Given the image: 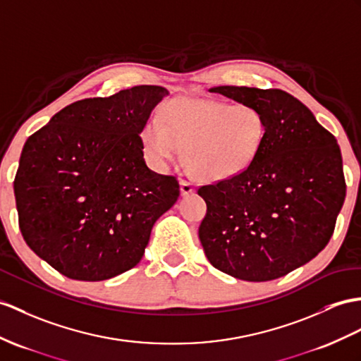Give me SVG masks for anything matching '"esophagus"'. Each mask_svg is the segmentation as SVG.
Returning <instances> with one entry per match:
<instances>
[{
    "mask_svg": "<svg viewBox=\"0 0 361 361\" xmlns=\"http://www.w3.org/2000/svg\"><path fill=\"white\" fill-rule=\"evenodd\" d=\"M180 192L182 196H188V195H192L195 192V183L190 182V180H185V179H180Z\"/></svg>",
    "mask_w": 361,
    "mask_h": 361,
    "instance_id": "esophagus-1",
    "label": "esophagus"
}]
</instances>
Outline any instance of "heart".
Returning <instances> with one entry per match:
<instances>
[{
  "mask_svg": "<svg viewBox=\"0 0 361 361\" xmlns=\"http://www.w3.org/2000/svg\"><path fill=\"white\" fill-rule=\"evenodd\" d=\"M267 136V121L252 104H228L207 98H176L162 118L148 119L140 144L154 169L179 159L200 178L224 180L240 174L256 159Z\"/></svg>",
  "mask_w": 361,
  "mask_h": 361,
  "instance_id": "1",
  "label": "heart"
}]
</instances>
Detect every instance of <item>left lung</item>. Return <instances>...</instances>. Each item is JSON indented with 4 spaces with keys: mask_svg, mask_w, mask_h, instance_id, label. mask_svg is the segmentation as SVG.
Masks as SVG:
<instances>
[{
    "mask_svg": "<svg viewBox=\"0 0 361 361\" xmlns=\"http://www.w3.org/2000/svg\"><path fill=\"white\" fill-rule=\"evenodd\" d=\"M209 92L252 104L267 136L247 170L202 185L199 239L211 265L235 279L268 282L326 247L346 196L337 139L303 102L279 89L222 85Z\"/></svg>",
    "mask_w": 361,
    "mask_h": 361,
    "instance_id": "8db88e82",
    "label": "left lung"
}]
</instances>
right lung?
<instances>
[{"mask_svg":"<svg viewBox=\"0 0 361 361\" xmlns=\"http://www.w3.org/2000/svg\"><path fill=\"white\" fill-rule=\"evenodd\" d=\"M166 94L136 85L76 101L25 142L13 182L20 230L63 276L99 282L136 267L178 200V179L148 169L139 135Z\"/></svg>","mask_w":361,"mask_h":361,"instance_id":"right-lung-1","label":"right lung"}]
</instances>
